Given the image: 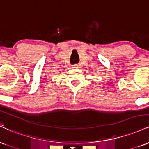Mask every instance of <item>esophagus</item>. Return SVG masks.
I'll return each mask as SVG.
<instances>
[{"label":"esophagus","instance_id":"obj_1","mask_svg":"<svg viewBox=\"0 0 149 149\" xmlns=\"http://www.w3.org/2000/svg\"><path fill=\"white\" fill-rule=\"evenodd\" d=\"M80 67V65H78V64L73 65V69H79Z\"/></svg>","mask_w":149,"mask_h":149}]
</instances>
